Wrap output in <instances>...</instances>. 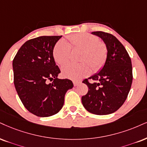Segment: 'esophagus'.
<instances>
[{
  "instance_id": "obj_1",
  "label": "esophagus",
  "mask_w": 147,
  "mask_h": 147,
  "mask_svg": "<svg viewBox=\"0 0 147 147\" xmlns=\"http://www.w3.org/2000/svg\"><path fill=\"white\" fill-rule=\"evenodd\" d=\"M73 83H74V86H76L80 84V82H79V81H75V80H74V81H73Z\"/></svg>"
}]
</instances>
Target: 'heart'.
Wrapping results in <instances>:
<instances>
[{"label":"heart","mask_w":147,"mask_h":147,"mask_svg":"<svg viewBox=\"0 0 147 147\" xmlns=\"http://www.w3.org/2000/svg\"><path fill=\"white\" fill-rule=\"evenodd\" d=\"M68 42L60 40L53 50V57L59 65H64L69 61L72 48L82 50L79 64L69 63L62 68V74L67 78L78 80L90 73L97 72L103 67L107 59L108 50L104 43L99 41L97 36L89 33H76L67 37Z\"/></svg>","instance_id":"obj_1"}]
</instances>
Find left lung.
<instances>
[{"mask_svg":"<svg viewBox=\"0 0 147 147\" xmlns=\"http://www.w3.org/2000/svg\"><path fill=\"white\" fill-rule=\"evenodd\" d=\"M91 33L104 41L108 54L100 71L82 82L88 90L82 97V103L90 113L109 115L117 111L127 97L133 80L131 61L123 45L115 36L102 31ZM88 79L94 82L90 83Z\"/></svg>","mask_w":147,"mask_h":147,"instance_id":"8db88e82","label":"left lung"}]
</instances>
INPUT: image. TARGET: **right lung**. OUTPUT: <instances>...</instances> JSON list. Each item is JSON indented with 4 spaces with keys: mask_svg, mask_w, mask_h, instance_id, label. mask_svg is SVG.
Returning a JSON list of instances; mask_svg holds the SVG:
<instances>
[{
    "mask_svg": "<svg viewBox=\"0 0 147 147\" xmlns=\"http://www.w3.org/2000/svg\"><path fill=\"white\" fill-rule=\"evenodd\" d=\"M61 37L30 39L21 46L13 61L18 95L25 108L37 117L58 113L64 104L65 93L74 86L70 80L57 78L61 71L54 61L53 50Z\"/></svg>",
    "mask_w": 147,
    "mask_h": 147,
    "instance_id": "1",
    "label": "right lung"
}]
</instances>
